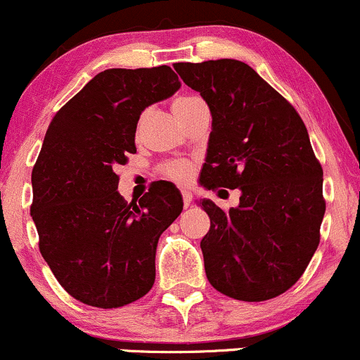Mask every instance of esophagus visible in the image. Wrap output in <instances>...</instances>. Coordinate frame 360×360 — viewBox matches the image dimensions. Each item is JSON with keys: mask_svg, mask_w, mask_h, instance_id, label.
Instances as JSON below:
<instances>
[{"mask_svg": "<svg viewBox=\"0 0 360 360\" xmlns=\"http://www.w3.org/2000/svg\"><path fill=\"white\" fill-rule=\"evenodd\" d=\"M181 195H183V203H184V207H189V205H191V201H193V195L189 191H186V189H184L183 193H181Z\"/></svg>", "mask_w": 360, "mask_h": 360, "instance_id": "1", "label": "esophagus"}]
</instances>
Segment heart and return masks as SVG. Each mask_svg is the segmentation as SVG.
Segmentation results:
<instances>
[{"label":"heart","instance_id":"1","mask_svg":"<svg viewBox=\"0 0 360 360\" xmlns=\"http://www.w3.org/2000/svg\"><path fill=\"white\" fill-rule=\"evenodd\" d=\"M195 101L196 97H177L172 104L174 112H179L181 109L188 108V105ZM140 126H141V121L138 122V129H140ZM160 172L162 176H165L171 181H176V183H186L189 177H191V165L184 160H172L162 165Z\"/></svg>","mask_w":360,"mask_h":360}]
</instances>
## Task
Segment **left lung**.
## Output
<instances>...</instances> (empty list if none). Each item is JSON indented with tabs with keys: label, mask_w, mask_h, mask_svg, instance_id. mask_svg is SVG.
Wrapping results in <instances>:
<instances>
[{
	"label": "left lung",
	"mask_w": 360,
	"mask_h": 360,
	"mask_svg": "<svg viewBox=\"0 0 360 360\" xmlns=\"http://www.w3.org/2000/svg\"><path fill=\"white\" fill-rule=\"evenodd\" d=\"M174 70L212 112L201 184L240 189L239 207L227 212L200 201L210 217L200 243L208 282L238 301L274 299L302 276L326 210L306 124L246 63H176Z\"/></svg>",
	"instance_id": "obj_1"
}]
</instances>
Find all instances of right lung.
Listing matches in <instances>:
<instances>
[{"label":"right lung","mask_w":360,"mask_h":360,"mask_svg":"<svg viewBox=\"0 0 360 360\" xmlns=\"http://www.w3.org/2000/svg\"><path fill=\"white\" fill-rule=\"evenodd\" d=\"M181 86L171 66L101 71L54 114L32 171L30 215L59 285L101 309L143 297L162 232L183 212L179 191L150 186L128 203L117 165L136 153L141 110Z\"/></svg>","instance_id":"right-lung-1"}]
</instances>
